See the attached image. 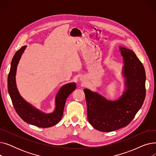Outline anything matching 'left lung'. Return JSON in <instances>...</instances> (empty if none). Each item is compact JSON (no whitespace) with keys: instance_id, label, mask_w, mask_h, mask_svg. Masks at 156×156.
I'll use <instances>...</instances> for the list:
<instances>
[{"instance_id":"8db88e82","label":"left lung","mask_w":156,"mask_h":156,"mask_svg":"<svg viewBox=\"0 0 156 156\" xmlns=\"http://www.w3.org/2000/svg\"><path fill=\"white\" fill-rule=\"evenodd\" d=\"M123 57L122 76L125 90L116 101H109L90 90L84 89L87 118L96 129L103 132L126 126L142 107L145 97V72L144 66L130 49L119 47Z\"/></svg>"}]
</instances>
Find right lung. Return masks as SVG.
I'll return each instance as SVG.
<instances>
[{
	"label": "right lung",
	"mask_w": 156,
	"mask_h": 156,
	"mask_svg": "<svg viewBox=\"0 0 156 156\" xmlns=\"http://www.w3.org/2000/svg\"><path fill=\"white\" fill-rule=\"evenodd\" d=\"M26 48V45L22 47L16 52L12 59L7 78L8 92L16 112L24 121L40 128L51 127L61 120L66 101L70 94L76 89V83H67L59 89L55 97V108L52 113H44L34 108L21 96L16 83L18 64Z\"/></svg>",
	"instance_id": "1"
}]
</instances>
